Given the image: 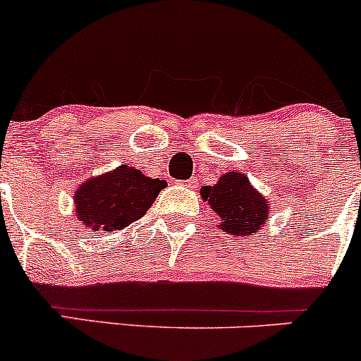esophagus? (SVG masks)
<instances>
[{"mask_svg": "<svg viewBox=\"0 0 361 361\" xmlns=\"http://www.w3.org/2000/svg\"><path fill=\"white\" fill-rule=\"evenodd\" d=\"M195 185H197V178H190V180L185 181V187L188 188H195Z\"/></svg>", "mask_w": 361, "mask_h": 361, "instance_id": "esophagus-1", "label": "esophagus"}]
</instances>
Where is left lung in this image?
Returning <instances> with one entry per match:
<instances>
[{"label": "left lung", "instance_id": "left-lung-1", "mask_svg": "<svg viewBox=\"0 0 361 361\" xmlns=\"http://www.w3.org/2000/svg\"><path fill=\"white\" fill-rule=\"evenodd\" d=\"M201 197L221 218L225 232L253 235L267 220V201L241 173H227L213 187H202Z\"/></svg>", "mask_w": 361, "mask_h": 361}]
</instances>
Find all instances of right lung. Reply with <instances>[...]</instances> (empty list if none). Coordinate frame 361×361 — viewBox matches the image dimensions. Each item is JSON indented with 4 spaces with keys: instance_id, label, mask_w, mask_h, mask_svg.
Instances as JSON below:
<instances>
[{
    "instance_id": "right-lung-1",
    "label": "right lung",
    "mask_w": 361,
    "mask_h": 361,
    "mask_svg": "<svg viewBox=\"0 0 361 361\" xmlns=\"http://www.w3.org/2000/svg\"><path fill=\"white\" fill-rule=\"evenodd\" d=\"M164 187V180H152L140 169L122 164L118 169L92 178L76 190V213L80 221L94 231H120L140 220Z\"/></svg>"
}]
</instances>
